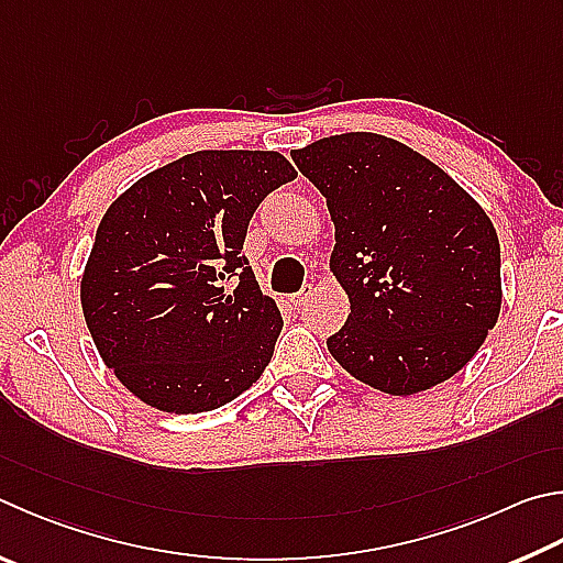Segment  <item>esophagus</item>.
<instances>
[{
	"label": "esophagus",
	"mask_w": 563,
	"mask_h": 563,
	"mask_svg": "<svg viewBox=\"0 0 563 563\" xmlns=\"http://www.w3.org/2000/svg\"><path fill=\"white\" fill-rule=\"evenodd\" d=\"M312 292H314L312 285H305V288H302L300 292H295V295H292V305H295V308H305V305L310 302Z\"/></svg>",
	"instance_id": "34e87169"
}]
</instances>
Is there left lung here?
Returning a JSON list of instances; mask_svg holds the SVG:
<instances>
[{"label":"left lung","instance_id":"obj_1","mask_svg":"<svg viewBox=\"0 0 563 563\" xmlns=\"http://www.w3.org/2000/svg\"><path fill=\"white\" fill-rule=\"evenodd\" d=\"M290 157L327 201L330 271L350 295L327 350L391 396L451 379L503 305L499 241L483 207L431 159L374 132L322 137Z\"/></svg>","mask_w":563,"mask_h":563}]
</instances>
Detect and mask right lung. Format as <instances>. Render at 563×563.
Returning a JSON list of instances; mask_svg holds the SVG:
<instances>
[{"label": "right lung", "instance_id": "obj_1", "mask_svg": "<svg viewBox=\"0 0 563 563\" xmlns=\"http://www.w3.org/2000/svg\"><path fill=\"white\" fill-rule=\"evenodd\" d=\"M295 177L278 152L201 150L110 203L80 305L106 366L140 401L203 413L261 379L283 317L241 249L258 203Z\"/></svg>", "mask_w": 563, "mask_h": 563}]
</instances>
